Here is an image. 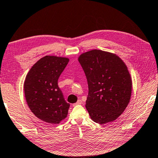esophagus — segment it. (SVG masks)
I'll use <instances>...</instances> for the list:
<instances>
[{"instance_id":"1","label":"esophagus","mask_w":158,"mask_h":158,"mask_svg":"<svg viewBox=\"0 0 158 158\" xmlns=\"http://www.w3.org/2000/svg\"><path fill=\"white\" fill-rule=\"evenodd\" d=\"M82 104V102H81V100H80V99H79V100L77 101L76 103L73 104V106H76V105H78V104Z\"/></svg>"}]
</instances>
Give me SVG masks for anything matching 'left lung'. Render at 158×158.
I'll return each mask as SVG.
<instances>
[{
  "label": "left lung",
  "instance_id": "obj_1",
  "mask_svg": "<svg viewBox=\"0 0 158 158\" xmlns=\"http://www.w3.org/2000/svg\"><path fill=\"white\" fill-rule=\"evenodd\" d=\"M79 61L89 87L86 108L95 123L114 121L130 100L132 79L126 64L112 53L94 49L83 53Z\"/></svg>",
  "mask_w": 158,
  "mask_h": 158
}]
</instances>
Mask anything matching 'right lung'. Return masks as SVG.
Returning <instances> with one entry per match:
<instances>
[{"instance_id":"obj_1","label":"right lung","mask_w":158,"mask_h":158,"mask_svg":"<svg viewBox=\"0 0 158 158\" xmlns=\"http://www.w3.org/2000/svg\"><path fill=\"white\" fill-rule=\"evenodd\" d=\"M69 59L46 56L39 59L26 75L24 93L28 107L41 120L59 124L68 114L70 104L64 98L58 79Z\"/></svg>"}]
</instances>
